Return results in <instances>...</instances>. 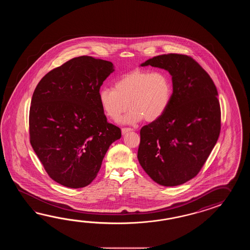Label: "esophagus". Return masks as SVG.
<instances>
[{
  "mask_svg": "<svg viewBox=\"0 0 250 250\" xmlns=\"http://www.w3.org/2000/svg\"><path fill=\"white\" fill-rule=\"evenodd\" d=\"M131 130H132L131 127H123V128H122V132H123V134H126V133L129 132V131H131Z\"/></svg>",
  "mask_w": 250,
  "mask_h": 250,
  "instance_id": "esophagus-1",
  "label": "esophagus"
}]
</instances>
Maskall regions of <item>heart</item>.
Wrapping results in <instances>:
<instances>
[{
	"label": "heart",
	"instance_id": "b5f03b06",
	"mask_svg": "<svg viewBox=\"0 0 250 250\" xmlns=\"http://www.w3.org/2000/svg\"><path fill=\"white\" fill-rule=\"evenodd\" d=\"M171 93V80L166 71L138 69L122 76L113 88H101L99 102L104 113L112 121H119L129 108L131 111L125 118L126 123L142 119L154 122L166 112Z\"/></svg>",
	"mask_w": 250,
	"mask_h": 250
}]
</instances>
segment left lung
I'll return each instance as SVG.
<instances>
[{
	"label": "left lung",
	"mask_w": 250,
	"mask_h": 250,
	"mask_svg": "<svg viewBox=\"0 0 250 250\" xmlns=\"http://www.w3.org/2000/svg\"><path fill=\"white\" fill-rule=\"evenodd\" d=\"M147 65L170 72L173 92L164 115L141 127L138 159L156 183L178 186L198 174L217 142V89L200 64L185 54L158 55L141 64Z\"/></svg>",
	"instance_id": "8db88e82"
}]
</instances>
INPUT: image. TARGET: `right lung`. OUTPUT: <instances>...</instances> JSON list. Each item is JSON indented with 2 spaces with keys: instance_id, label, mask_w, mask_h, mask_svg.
<instances>
[{
  "instance_id": "add662e5",
  "label": "right lung",
  "mask_w": 250,
  "mask_h": 250,
  "mask_svg": "<svg viewBox=\"0 0 250 250\" xmlns=\"http://www.w3.org/2000/svg\"><path fill=\"white\" fill-rule=\"evenodd\" d=\"M111 62L80 56L39 81L29 110V140L49 177L70 188L89 185L121 128L107 122L99 102Z\"/></svg>"
}]
</instances>
